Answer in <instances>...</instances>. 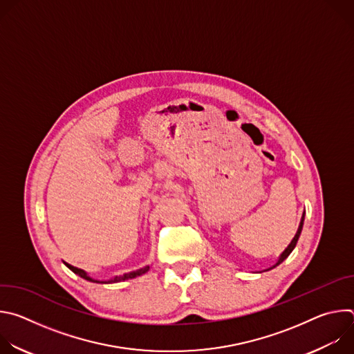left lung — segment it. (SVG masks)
Here are the masks:
<instances>
[{
  "mask_svg": "<svg viewBox=\"0 0 354 354\" xmlns=\"http://www.w3.org/2000/svg\"><path fill=\"white\" fill-rule=\"evenodd\" d=\"M302 225H304V214H302V217H301V223H299V225H298V230H297V234H295V236L292 238V241L290 242V245L286 248V250L283 252V254L280 255V258H279V261H277V263L274 265V266H272L270 269H273V268H276V266H279L290 254L292 252V249L295 248V245H297V241H298V238H299V234H301V230H302ZM269 269V270H270Z\"/></svg>",
  "mask_w": 354,
  "mask_h": 354,
  "instance_id": "8db88e82",
  "label": "left lung"
}]
</instances>
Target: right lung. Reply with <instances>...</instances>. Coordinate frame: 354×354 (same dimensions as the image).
<instances>
[{
  "label": "right lung",
  "instance_id": "add662e5",
  "mask_svg": "<svg viewBox=\"0 0 354 354\" xmlns=\"http://www.w3.org/2000/svg\"><path fill=\"white\" fill-rule=\"evenodd\" d=\"M64 265H66V266H67L70 270H73L75 274L81 276L82 279H85V280H89V281H95V283H118V281H122V280L134 279V277H137V276H141V274H144V273H145V272H148V269H149V266H145V268H142V269H138V270H136V272H130V273H126V274H123V276L115 277V279H112V280H108V281H97V280H93V279H91L89 276H86V273H85L84 270H81V269H78V268H74V266H71V265H68V263H66V262H64Z\"/></svg>",
  "mask_w": 354,
  "mask_h": 354
}]
</instances>
